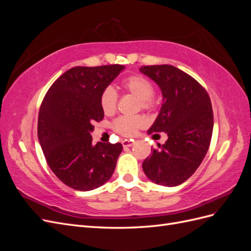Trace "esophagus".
Wrapping results in <instances>:
<instances>
[{
	"mask_svg": "<svg viewBox=\"0 0 251 251\" xmlns=\"http://www.w3.org/2000/svg\"><path fill=\"white\" fill-rule=\"evenodd\" d=\"M134 144V140H124L123 141V146H124V148L125 149H126V148H131L132 146Z\"/></svg>",
	"mask_w": 251,
	"mask_h": 251,
	"instance_id": "obj_1",
	"label": "esophagus"
}]
</instances>
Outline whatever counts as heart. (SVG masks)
Listing matches in <instances>:
<instances>
[{
	"label": "heart",
	"mask_w": 251,
	"mask_h": 251,
	"mask_svg": "<svg viewBox=\"0 0 251 251\" xmlns=\"http://www.w3.org/2000/svg\"><path fill=\"white\" fill-rule=\"evenodd\" d=\"M123 88L139 98L142 108H150L153 105V93L154 88L151 82L141 76V75H133L123 81ZM117 93L115 89L109 86L104 88L100 95V105L105 114H111L116 109ZM147 121L142 116H123L119 117L114 123V128L124 136H134L138 128L146 126Z\"/></svg>",
	"instance_id": "1"
}]
</instances>
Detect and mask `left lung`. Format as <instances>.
Masks as SVG:
<instances>
[{
	"label": "left lung",
	"mask_w": 251,
	"mask_h": 251,
	"mask_svg": "<svg viewBox=\"0 0 251 251\" xmlns=\"http://www.w3.org/2000/svg\"><path fill=\"white\" fill-rule=\"evenodd\" d=\"M139 71L155 81L162 105L148 134L164 132L168 140L142 163L146 176L156 184L177 186L199 168L214 128L209 96L200 83L171 65L144 66ZM154 136V135H153Z\"/></svg>",
	"instance_id": "obj_1"
}]
</instances>
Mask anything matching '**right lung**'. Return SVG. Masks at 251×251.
Wrapping results in <instances>:
<instances>
[{
	"mask_svg": "<svg viewBox=\"0 0 251 251\" xmlns=\"http://www.w3.org/2000/svg\"><path fill=\"white\" fill-rule=\"evenodd\" d=\"M125 66L74 67L50 87L42 102L37 136L55 176L76 191H92L108 182L123 151L121 143H92L94 121L104 113L100 95Z\"/></svg>",
	"mask_w": 251,
	"mask_h": 251,
	"instance_id": "obj_1",
	"label": "right lung"
}]
</instances>
